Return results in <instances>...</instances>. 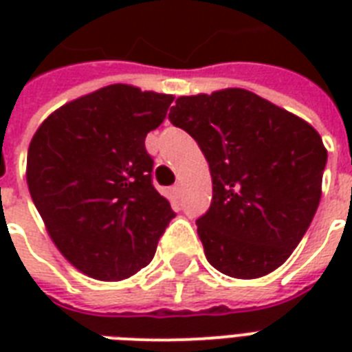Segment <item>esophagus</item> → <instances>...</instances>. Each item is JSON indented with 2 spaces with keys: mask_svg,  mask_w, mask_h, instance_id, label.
<instances>
[{
  "mask_svg": "<svg viewBox=\"0 0 352 352\" xmlns=\"http://www.w3.org/2000/svg\"><path fill=\"white\" fill-rule=\"evenodd\" d=\"M181 192H182V186H181V182H177L175 186L171 188V193L175 195V197H181Z\"/></svg>",
  "mask_w": 352,
  "mask_h": 352,
  "instance_id": "1",
  "label": "esophagus"
}]
</instances>
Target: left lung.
Segmentation results:
<instances>
[{
  "instance_id": "obj_1",
  "label": "left lung",
  "mask_w": 352,
  "mask_h": 352,
  "mask_svg": "<svg viewBox=\"0 0 352 352\" xmlns=\"http://www.w3.org/2000/svg\"><path fill=\"white\" fill-rule=\"evenodd\" d=\"M168 118L208 160L214 195L195 225L210 265L239 279L283 265L322 197L327 149L316 129L246 89L181 96Z\"/></svg>"
}]
</instances>
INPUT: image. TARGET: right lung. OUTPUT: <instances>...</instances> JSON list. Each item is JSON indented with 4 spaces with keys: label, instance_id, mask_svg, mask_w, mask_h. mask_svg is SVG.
<instances>
[{
    "label": "right lung",
    "instance_id": "add662e5",
    "mask_svg": "<svg viewBox=\"0 0 352 352\" xmlns=\"http://www.w3.org/2000/svg\"><path fill=\"white\" fill-rule=\"evenodd\" d=\"M171 102V95L107 85L56 109L30 140V197L58 250L89 278L137 274L175 217L155 190L144 144Z\"/></svg>",
    "mask_w": 352,
    "mask_h": 352
}]
</instances>
